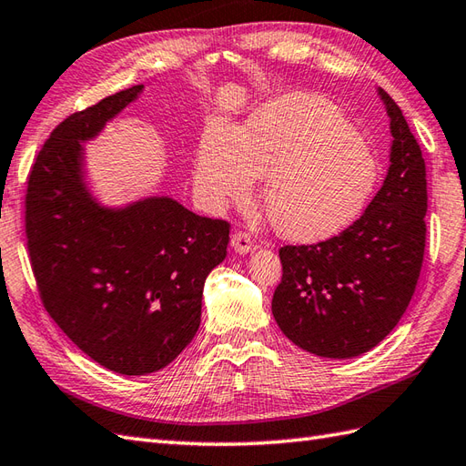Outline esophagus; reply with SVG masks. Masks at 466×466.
I'll list each match as a JSON object with an SVG mask.
<instances>
[{"instance_id": "34e87169", "label": "esophagus", "mask_w": 466, "mask_h": 466, "mask_svg": "<svg viewBox=\"0 0 466 466\" xmlns=\"http://www.w3.org/2000/svg\"><path fill=\"white\" fill-rule=\"evenodd\" d=\"M230 246H232V250L236 252V254H250L252 250H254V242H252V238H250V234H246V232H236V234H232V238H230Z\"/></svg>"}]
</instances>
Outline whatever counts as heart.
<instances>
[{
	"label": "heart",
	"instance_id": "heart-1",
	"mask_svg": "<svg viewBox=\"0 0 466 466\" xmlns=\"http://www.w3.org/2000/svg\"><path fill=\"white\" fill-rule=\"evenodd\" d=\"M264 175L262 207L274 228L289 240L318 242L365 212L381 167L338 106L284 95L242 127L216 121L204 131L194 188L204 207L222 210L250 198Z\"/></svg>",
	"mask_w": 466,
	"mask_h": 466
}]
</instances>
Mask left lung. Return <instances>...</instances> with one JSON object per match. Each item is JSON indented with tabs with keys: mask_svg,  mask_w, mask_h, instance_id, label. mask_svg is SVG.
I'll return each instance as SVG.
<instances>
[{
	"mask_svg": "<svg viewBox=\"0 0 466 466\" xmlns=\"http://www.w3.org/2000/svg\"><path fill=\"white\" fill-rule=\"evenodd\" d=\"M391 121L381 190L350 228L311 246H284L274 319L289 341L328 360L381 343L405 313L425 254L427 172L397 103L377 89Z\"/></svg>",
	"mask_w": 466,
	"mask_h": 466,
	"instance_id": "8db88e82",
	"label": "left lung"
}]
</instances>
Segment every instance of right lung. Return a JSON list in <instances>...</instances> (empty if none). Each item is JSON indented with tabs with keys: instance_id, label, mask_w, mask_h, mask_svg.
<instances>
[{
	"instance_id": "add662e5",
	"label": "right lung",
	"mask_w": 466,
	"mask_h": 466,
	"mask_svg": "<svg viewBox=\"0 0 466 466\" xmlns=\"http://www.w3.org/2000/svg\"><path fill=\"white\" fill-rule=\"evenodd\" d=\"M143 91L135 85L65 118L39 150L25 197L43 306L83 353L121 375L155 373L192 341L204 282L230 240L228 222L170 197L106 207L91 192L83 143Z\"/></svg>"
}]
</instances>
